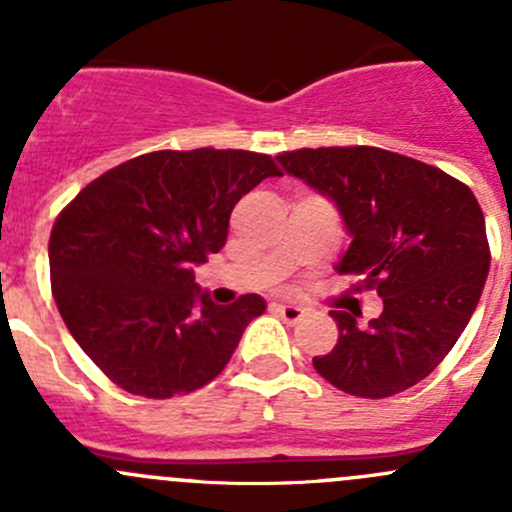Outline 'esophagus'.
Segmentation results:
<instances>
[{
    "label": "esophagus",
    "instance_id": "esophagus-1",
    "mask_svg": "<svg viewBox=\"0 0 512 512\" xmlns=\"http://www.w3.org/2000/svg\"><path fill=\"white\" fill-rule=\"evenodd\" d=\"M275 312L280 314L287 324H297L299 319L304 317L302 307H297V304H275Z\"/></svg>",
    "mask_w": 512,
    "mask_h": 512
}]
</instances>
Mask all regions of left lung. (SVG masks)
<instances>
[{
    "instance_id": "1",
    "label": "left lung",
    "mask_w": 512,
    "mask_h": 512,
    "mask_svg": "<svg viewBox=\"0 0 512 512\" xmlns=\"http://www.w3.org/2000/svg\"><path fill=\"white\" fill-rule=\"evenodd\" d=\"M277 160L334 200L352 235L337 270L384 299L366 327L332 309L337 347L314 356V369L361 399L411 389L451 352L483 292L490 247L476 195L441 168L374 146L302 148Z\"/></svg>"
}]
</instances>
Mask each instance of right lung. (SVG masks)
<instances>
[{"label": "right lung", "mask_w": 512, "mask_h": 512, "mask_svg": "<svg viewBox=\"0 0 512 512\" xmlns=\"http://www.w3.org/2000/svg\"><path fill=\"white\" fill-rule=\"evenodd\" d=\"M275 160L252 151H156L91 180L49 237L51 292L86 356L123 391L170 399L210 384L260 294L215 304L193 267L223 250L237 200Z\"/></svg>", "instance_id": "right-lung-1"}]
</instances>
